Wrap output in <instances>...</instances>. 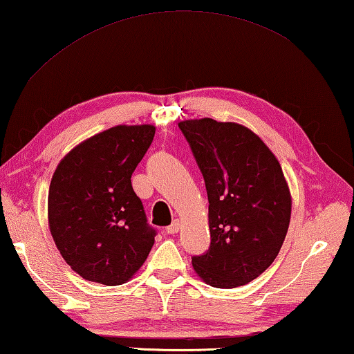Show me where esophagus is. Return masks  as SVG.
<instances>
[{"label":"esophagus","instance_id":"34e87169","mask_svg":"<svg viewBox=\"0 0 354 354\" xmlns=\"http://www.w3.org/2000/svg\"><path fill=\"white\" fill-rule=\"evenodd\" d=\"M179 227H181V223H179V220H173V223L167 226L165 231H167V234H176V232L179 231Z\"/></svg>","mask_w":354,"mask_h":354}]
</instances>
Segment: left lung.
<instances>
[{"label": "left lung", "instance_id": "8db88e82", "mask_svg": "<svg viewBox=\"0 0 354 354\" xmlns=\"http://www.w3.org/2000/svg\"><path fill=\"white\" fill-rule=\"evenodd\" d=\"M205 178L211 243L192 256L209 286L232 289L256 279L278 256L290 221V194L278 159L237 123L212 118L178 124Z\"/></svg>", "mask_w": 354, "mask_h": 354}]
</instances>
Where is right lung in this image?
<instances>
[{"label":"right lung","instance_id":"right-lung-1","mask_svg":"<svg viewBox=\"0 0 354 354\" xmlns=\"http://www.w3.org/2000/svg\"><path fill=\"white\" fill-rule=\"evenodd\" d=\"M156 128L115 127L82 142L57 165L48 220L65 262L87 281L118 286L139 270L158 231L148 225L131 175Z\"/></svg>","mask_w":354,"mask_h":354}]
</instances>
